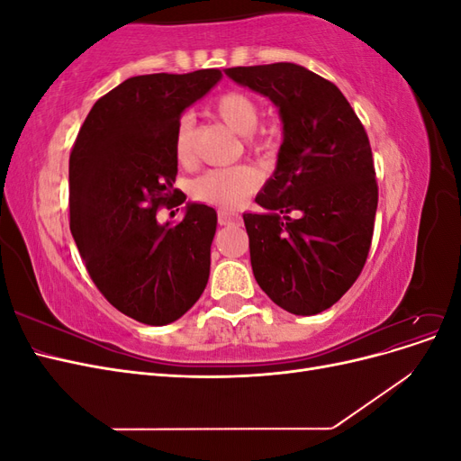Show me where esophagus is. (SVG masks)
<instances>
[{
	"instance_id": "esophagus-1",
	"label": "esophagus",
	"mask_w": 461,
	"mask_h": 461,
	"mask_svg": "<svg viewBox=\"0 0 461 461\" xmlns=\"http://www.w3.org/2000/svg\"><path fill=\"white\" fill-rule=\"evenodd\" d=\"M239 219H240L239 215L229 213V212H219V215H217L219 225H232V222H236Z\"/></svg>"
}]
</instances>
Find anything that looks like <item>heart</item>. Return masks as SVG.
Wrapping results in <instances>:
<instances>
[{
  "instance_id": "heart-1",
  "label": "heart",
  "mask_w": 461,
  "mask_h": 461,
  "mask_svg": "<svg viewBox=\"0 0 461 461\" xmlns=\"http://www.w3.org/2000/svg\"><path fill=\"white\" fill-rule=\"evenodd\" d=\"M213 111L229 127L244 134L248 151L269 153L275 149V136L267 131H258L261 121V107L252 95L244 92H225L215 97ZM175 156L183 165L194 161V127L190 119H183L175 131ZM259 185L258 173L246 165L221 167V169L205 171L194 180L192 196L221 209L240 207Z\"/></svg>"
}]
</instances>
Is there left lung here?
I'll return each mask as SVG.
<instances>
[{
  "label": "left lung",
  "instance_id": "1",
  "mask_svg": "<svg viewBox=\"0 0 461 461\" xmlns=\"http://www.w3.org/2000/svg\"><path fill=\"white\" fill-rule=\"evenodd\" d=\"M227 75L281 111L285 142L244 213L258 285L294 315L329 310L367 261L379 186L364 124L330 80L294 63L230 67Z\"/></svg>",
  "mask_w": 461,
  "mask_h": 461
}]
</instances>
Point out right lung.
Instances as JSON below:
<instances>
[{
	"instance_id": "obj_1",
	"label": "right lung",
	"mask_w": 461,
	"mask_h": 461,
	"mask_svg": "<svg viewBox=\"0 0 461 461\" xmlns=\"http://www.w3.org/2000/svg\"><path fill=\"white\" fill-rule=\"evenodd\" d=\"M219 68L142 75L94 104L68 159L71 232L97 290L121 313L167 325L198 302L209 278L213 207L190 203L175 227L161 207L186 200L176 178L183 111L217 85Z\"/></svg>"
}]
</instances>
